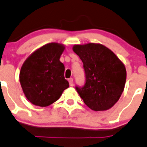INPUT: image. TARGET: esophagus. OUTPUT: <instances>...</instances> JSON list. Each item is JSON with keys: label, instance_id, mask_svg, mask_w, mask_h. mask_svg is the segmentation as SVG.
Listing matches in <instances>:
<instances>
[{"label": "esophagus", "instance_id": "esophagus-1", "mask_svg": "<svg viewBox=\"0 0 147 147\" xmlns=\"http://www.w3.org/2000/svg\"><path fill=\"white\" fill-rule=\"evenodd\" d=\"M69 85H70V86H72V85H73V79H72V78H69Z\"/></svg>", "mask_w": 147, "mask_h": 147}]
</instances>
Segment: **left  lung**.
Wrapping results in <instances>:
<instances>
[{
    "label": "left lung",
    "instance_id": "1",
    "mask_svg": "<svg viewBox=\"0 0 147 147\" xmlns=\"http://www.w3.org/2000/svg\"><path fill=\"white\" fill-rule=\"evenodd\" d=\"M72 50L83 62L86 82L82 88L76 87V90L85 105L95 111L112 108L124 90V64L101 44L75 45Z\"/></svg>",
    "mask_w": 147,
    "mask_h": 147
}]
</instances>
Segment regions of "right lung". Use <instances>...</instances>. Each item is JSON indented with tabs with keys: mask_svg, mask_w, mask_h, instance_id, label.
<instances>
[{
	"mask_svg": "<svg viewBox=\"0 0 147 147\" xmlns=\"http://www.w3.org/2000/svg\"><path fill=\"white\" fill-rule=\"evenodd\" d=\"M65 49L62 44H47L31 53L23 64L20 84L26 98L34 105L48 106L69 88L64 78L65 65L59 60Z\"/></svg>",
	"mask_w": 147,
	"mask_h": 147,
	"instance_id": "obj_1",
	"label": "right lung"
}]
</instances>
